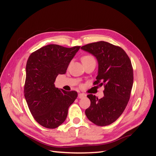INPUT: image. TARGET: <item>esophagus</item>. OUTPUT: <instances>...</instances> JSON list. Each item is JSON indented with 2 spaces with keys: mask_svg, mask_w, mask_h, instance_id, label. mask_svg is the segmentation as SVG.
I'll list each match as a JSON object with an SVG mask.
<instances>
[{
  "mask_svg": "<svg viewBox=\"0 0 156 156\" xmlns=\"http://www.w3.org/2000/svg\"><path fill=\"white\" fill-rule=\"evenodd\" d=\"M86 96H87V95H86L84 93H79L78 94V98H82L85 97Z\"/></svg>",
  "mask_w": 156,
  "mask_h": 156,
  "instance_id": "1",
  "label": "esophagus"
}]
</instances>
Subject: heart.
<instances>
[{
    "instance_id": "1",
    "label": "heart",
    "mask_w": 156,
    "mask_h": 156,
    "mask_svg": "<svg viewBox=\"0 0 156 156\" xmlns=\"http://www.w3.org/2000/svg\"><path fill=\"white\" fill-rule=\"evenodd\" d=\"M91 59H94L93 58V57H92L91 55H84V56H83V57L82 58V62H87V61L91 60Z\"/></svg>"
}]
</instances>
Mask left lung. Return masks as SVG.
I'll list each match as a JSON object with an SVG mask.
<instances>
[{
  "mask_svg": "<svg viewBox=\"0 0 156 156\" xmlns=\"http://www.w3.org/2000/svg\"><path fill=\"white\" fill-rule=\"evenodd\" d=\"M81 49L97 58L98 74L94 84L105 87L104 97L101 99L93 94L87 96L90 106L85 114L95 125H108L122 115L130 98L133 83L131 60L121 48L106 41L92 43Z\"/></svg>",
  "mask_w": 156,
  "mask_h": 156,
  "instance_id": "1",
  "label": "left lung"
}]
</instances>
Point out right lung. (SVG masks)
Listing matches in <instances>:
<instances>
[{"mask_svg": "<svg viewBox=\"0 0 156 156\" xmlns=\"http://www.w3.org/2000/svg\"><path fill=\"white\" fill-rule=\"evenodd\" d=\"M80 46L64 48L50 44L29 56L26 65L25 100L35 121L48 129L59 127L66 120L68 108L78 97L55 87V78L66 73Z\"/></svg>", "mask_w": 156, "mask_h": 156, "instance_id": "right-lung-1", "label": "right lung"}]
</instances>
